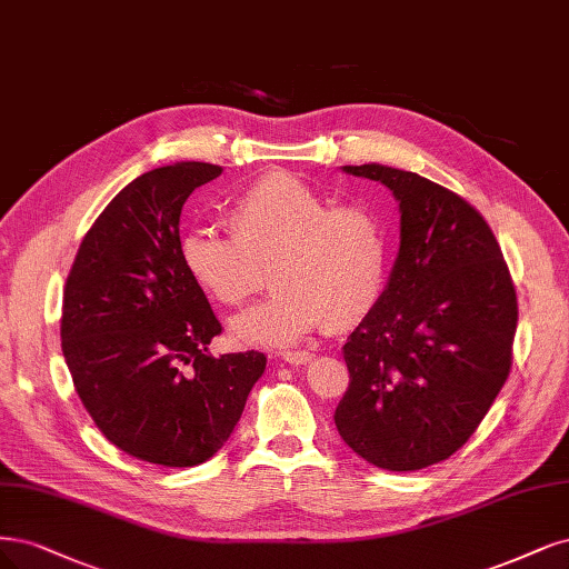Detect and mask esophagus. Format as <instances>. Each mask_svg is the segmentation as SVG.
Returning a JSON list of instances; mask_svg holds the SVG:
<instances>
[{"instance_id": "obj_1", "label": "esophagus", "mask_w": 569, "mask_h": 569, "mask_svg": "<svg viewBox=\"0 0 569 569\" xmlns=\"http://www.w3.org/2000/svg\"><path fill=\"white\" fill-rule=\"evenodd\" d=\"M312 358V352L310 350H291V352H284L282 356V360L284 362H289V365H308Z\"/></svg>"}]
</instances>
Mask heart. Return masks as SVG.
Returning a JSON list of instances; mask_svg holds the SVG:
<instances>
[{"label":"heart","mask_w":569,"mask_h":569,"mask_svg":"<svg viewBox=\"0 0 569 569\" xmlns=\"http://www.w3.org/2000/svg\"><path fill=\"white\" fill-rule=\"evenodd\" d=\"M228 226L232 234L183 232L179 261L228 308L261 291L270 270L272 297L232 320L240 343L289 348L325 325L350 329L381 299L390 242L371 207L335 204L299 176L270 171L232 200Z\"/></svg>","instance_id":"obj_1"}]
</instances>
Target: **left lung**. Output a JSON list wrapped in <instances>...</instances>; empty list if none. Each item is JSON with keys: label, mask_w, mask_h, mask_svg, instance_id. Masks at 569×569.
Here are the masks:
<instances>
[{"label": "left lung", "mask_w": 569, "mask_h": 569, "mask_svg": "<svg viewBox=\"0 0 569 569\" xmlns=\"http://www.w3.org/2000/svg\"><path fill=\"white\" fill-rule=\"evenodd\" d=\"M400 202V249L375 310L343 346L350 375L335 423L386 471L452 457L513 362L518 299L492 228L457 192L415 171L343 167Z\"/></svg>", "instance_id": "1"}]
</instances>
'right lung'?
<instances>
[{"label": "right lung", "mask_w": 569, "mask_h": 569, "mask_svg": "<svg viewBox=\"0 0 569 569\" xmlns=\"http://www.w3.org/2000/svg\"><path fill=\"white\" fill-rule=\"evenodd\" d=\"M221 171L141 173L93 221L66 282L61 343L77 396L114 447L148 463L217 455L266 369L257 350L211 356L221 322L179 261L181 209Z\"/></svg>", "instance_id": "add662e5"}]
</instances>
